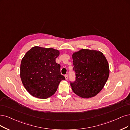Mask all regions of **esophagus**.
Instances as JSON below:
<instances>
[{
    "instance_id": "esophagus-1",
    "label": "esophagus",
    "mask_w": 130,
    "mask_h": 130,
    "mask_svg": "<svg viewBox=\"0 0 130 130\" xmlns=\"http://www.w3.org/2000/svg\"><path fill=\"white\" fill-rule=\"evenodd\" d=\"M65 78L66 80H68V74H66L65 75Z\"/></svg>"
}]
</instances>
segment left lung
Returning a JSON list of instances; mask_svg holds the SVG:
<instances>
[{
  "label": "left lung",
  "mask_w": 130,
  "mask_h": 130,
  "mask_svg": "<svg viewBox=\"0 0 130 130\" xmlns=\"http://www.w3.org/2000/svg\"><path fill=\"white\" fill-rule=\"evenodd\" d=\"M75 80L72 89L79 96L88 99L101 92L109 75L108 62L103 53L81 49L72 55Z\"/></svg>",
  "instance_id": "8db88e82"
}]
</instances>
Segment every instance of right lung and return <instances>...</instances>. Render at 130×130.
Returning a JSON list of instances; mask_svg holds the SVG:
<instances>
[{
	"instance_id": "right-lung-1",
	"label": "right lung",
	"mask_w": 130,
	"mask_h": 130,
	"mask_svg": "<svg viewBox=\"0 0 130 130\" xmlns=\"http://www.w3.org/2000/svg\"><path fill=\"white\" fill-rule=\"evenodd\" d=\"M59 51L53 48L34 46L22 59L20 78L24 87L32 96L45 99L57 91L61 80L60 65L56 62Z\"/></svg>"
}]
</instances>
